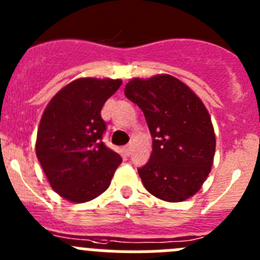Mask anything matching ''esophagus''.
I'll list each match as a JSON object with an SVG mask.
<instances>
[{
    "mask_svg": "<svg viewBox=\"0 0 260 260\" xmlns=\"http://www.w3.org/2000/svg\"><path fill=\"white\" fill-rule=\"evenodd\" d=\"M131 151H132V146H131V145H127V146H124V153H125V155H129Z\"/></svg>",
    "mask_w": 260,
    "mask_h": 260,
    "instance_id": "obj_1",
    "label": "esophagus"
}]
</instances>
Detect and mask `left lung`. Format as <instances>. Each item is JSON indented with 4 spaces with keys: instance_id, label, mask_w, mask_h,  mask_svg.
Here are the masks:
<instances>
[{
    "instance_id": "1",
    "label": "left lung",
    "mask_w": 260,
    "mask_h": 260,
    "mask_svg": "<svg viewBox=\"0 0 260 260\" xmlns=\"http://www.w3.org/2000/svg\"><path fill=\"white\" fill-rule=\"evenodd\" d=\"M124 94L144 111L153 151L139 175L146 190L167 202L197 193L214 163V127L193 90L167 74L131 79Z\"/></svg>"
}]
</instances>
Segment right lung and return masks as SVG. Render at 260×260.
Returning <instances> with one entry per match:
<instances>
[{
	"instance_id": "add662e5",
	"label": "right lung",
	"mask_w": 260,
	"mask_h": 260,
	"mask_svg": "<svg viewBox=\"0 0 260 260\" xmlns=\"http://www.w3.org/2000/svg\"><path fill=\"white\" fill-rule=\"evenodd\" d=\"M120 85V79H76L44 110L36 155L51 188L70 202H88L104 193L121 163L101 141L106 129L102 106Z\"/></svg>"
}]
</instances>
